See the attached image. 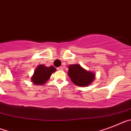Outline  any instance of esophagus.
Listing matches in <instances>:
<instances>
[{
    "label": "esophagus",
    "instance_id": "34e87169",
    "mask_svg": "<svg viewBox=\"0 0 131 131\" xmlns=\"http://www.w3.org/2000/svg\"><path fill=\"white\" fill-rule=\"evenodd\" d=\"M57 69L59 70H63V67H59V68H58Z\"/></svg>",
    "mask_w": 131,
    "mask_h": 131
}]
</instances>
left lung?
I'll return each instance as SVG.
<instances>
[{"label":"left lung","instance_id":"left-lung-1","mask_svg":"<svg viewBox=\"0 0 131 131\" xmlns=\"http://www.w3.org/2000/svg\"><path fill=\"white\" fill-rule=\"evenodd\" d=\"M67 74L74 84L81 87L90 85L95 78V73L86 70L79 64L69 65Z\"/></svg>","mask_w":131,"mask_h":131}]
</instances>
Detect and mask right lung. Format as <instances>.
<instances>
[{
	"instance_id": "obj_1",
	"label": "right lung",
	"mask_w": 131,
	"mask_h": 131,
	"mask_svg": "<svg viewBox=\"0 0 131 131\" xmlns=\"http://www.w3.org/2000/svg\"><path fill=\"white\" fill-rule=\"evenodd\" d=\"M56 71V68L53 66L48 67L45 64H39L34 70V73L31 77V82L34 84L41 86L44 85L50 78L53 72Z\"/></svg>"
}]
</instances>
